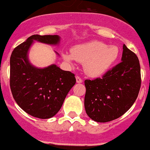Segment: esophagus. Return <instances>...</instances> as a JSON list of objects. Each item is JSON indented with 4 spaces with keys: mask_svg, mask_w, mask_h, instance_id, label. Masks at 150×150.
I'll return each mask as SVG.
<instances>
[{
    "mask_svg": "<svg viewBox=\"0 0 150 150\" xmlns=\"http://www.w3.org/2000/svg\"><path fill=\"white\" fill-rule=\"evenodd\" d=\"M83 79L81 77H79V76H76V82H77L78 83H83Z\"/></svg>",
    "mask_w": 150,
    "mask_h": 150,
    "instance_id": "34e87169",
    "label": "esophagus"
}]
</instances>
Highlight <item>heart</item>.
<instances>
[{
  "mask_svg": "<svg viewBox=\"0 0 150 150\" xmlns=\"http://www.w3.org/2000/svg\"><path fill=\"white\" fill-rule=\"evenodd\" d=\"M118 55V48L115 45H107L104 42L93 41L76 45L71 49V53L64 52L63 57L69 62L75 59L79 62L84 63L86 72L98 76L109 69Z\"/></svg>",
  "mask_w": 150,
  "mask_h": 150,
  "instance_id": "heart-1",
  "label": "heart"
}]
</instances>
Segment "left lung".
<instances>
[{
  "label": "left lung",
  "mask_w": 150,
  "mask_h": 150,
  "mask_svg": "<svg viewBox=\"0 0 150 150\" xmlns=\"http://www.w3.org/2000/svg\"><path fill=\"white\" fill-rule=\"evenodd\" d=\"M120 64L102 77L85 80L84 105L96 122L105 123L120 117L133 105L141 87V68L138 57L123 45Z\"/></svg>",
  "instance_id": "obj_1"
}]
</instances>
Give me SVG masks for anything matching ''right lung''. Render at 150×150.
I'll use <instances>...</instances> for the list:
<instances>
[{"instance_id": "obj_1", "label": "right lung", "mask_w": 150, "mask_h": 150, "mask_svg": "<svg viewBox=\"0 0 150 150\" xmlns=\"http://www.w3.org/2000/svg\"><path fill=\"white\" fill-rule=\"evenodd\" d=\"M34 40L56 45L60 37L34 34L15 48L10 58V88L16 102L24 112L34 117L49 119L60 111L76 79L75 74L55 64L43 69L33 67L27 52Z\"/></svg>"}]
</instances>
